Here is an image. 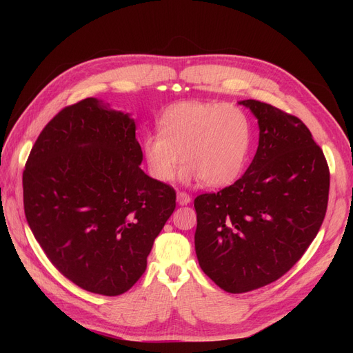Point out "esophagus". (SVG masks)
I'll return each mask as SVG.
<instances>
[{
	"mask_svg": "<svg viewBox=\"0 0 353 353\" xmlns=\"http://www.w3.org/2000/svg\"><path fill=\"white\" fill-rule=\"evenodd\" d=\"M176 199H178V203L181 206H184V205H188V203L191 201V196L190 194H187L185 191H178V194H176Z\"/></svg>",
	"mask_w": 353,
	"mask_h": 353,
	"instance_id": "esophagus-1",
	"label": "esophagus"
}]
</instances>
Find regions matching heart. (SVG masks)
<instances>
[{
	"instance_id": "b5f03b06",
	"label": "heart",
	"mask_w": 353,
	"mask_h": 353,
	"mask_svg": "<svg viewBox=\"0 0 353 353\" xmlns=\"http://www.w3.org/2000/svg\"><path fill=\"white\" fill-rule=\"evenodd\" d=\"M252 123L241 109L225 103L184 101L163 112L157 134H147L141 152L148 174L160 183L174 178L181 156L184 181L209 187L236 181L248 162Z\"/></svg>"
}]
</instances>
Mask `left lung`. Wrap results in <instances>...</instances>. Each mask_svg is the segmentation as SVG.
<instances>
[{"label": "left lung", "instance_id": "obj_1", "mask_svg": "<svg viewBox=\"0 0 353 353\" xmlns=\"http://www.w3.org/2000/svg\"><path fill=\"white\" fill-rule=\"evenodd\" d=\"M259 123V145L244 175L194 199L200 268L228 293L279 280L302 258L327 212L325 156L299 117L243 100Z\"/></svg>", "mask_w": 353, "mask_h": 353}]
</instances>
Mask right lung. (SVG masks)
Returning <instances> with one entry per match:
<instances>
[{"label":"right lung","mask_w":353,"mask_h":353,"mask_svg":"<svg viewBox=\"0 0 353 353\" xmlns=\"http://www.w3.org/2000/svg\"><path fill=\"white\" fill-rule=\"evenodd\" d=\"M141 162L134 119L92 97L60 110L32 147L26 221L51 263L83 290H130L175 210V190Z\"/></svg>","instance_id":"right-lung-1"}]
</instances>
